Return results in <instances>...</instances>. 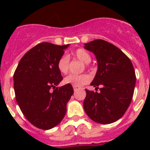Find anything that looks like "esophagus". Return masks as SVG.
Returning a JSON list of instances; mask_svg holds the SVG:
<instances>
[{
    "mask_svg": "<svg viewBox=\"0 0 150 150\" xmlns=\"http://www.w3.org/2000/svg\"><path fill=\"white\" fill-rule=\"evenodd\" d=\"M73 89H74V91H76L78 89H79V87L77 86H73Z\"/></svg>",
    "mask_w": 150,
    "mask_h": 150,
    "instance_id": "1",
    "label": "esophagus"
}]
</instances>
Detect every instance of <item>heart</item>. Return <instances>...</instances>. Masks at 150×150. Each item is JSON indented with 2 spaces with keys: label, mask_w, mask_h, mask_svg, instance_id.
Masks as SVG:
<instances>
[{
  "label": "heart",
  "mask_w": 150,
  "mask_h": 150,
  "mask_svg": "<svg viewBox=\"0 0 150 150\" xmlns=\"http://www.w3.org/2000/svg\"><path fill=\"white\" fill-rule=\"evenodd\" d=\"M73 55L75 58L82 61L84 64H89L91 61V56L86 50L82 48H79L73 53ZM57 69L61 74L65 75L69 71V57L66 55H63L59 58L57 63ZM91 80V77L87 74L75 75H69L64 79V82L65 84L72 85L73 86H82L83 85L89 83Z\"/></svg>",
  "instance_id": "heart-1"
}]
</instances>
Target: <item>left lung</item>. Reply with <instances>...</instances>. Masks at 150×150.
I'll return each mask as SVG.
<instances>
[{
  "label": "left lung",
  "instance_id": "1",
  "mask_svg": "<svg viewBox=\"0 0 150 150\" xmlns=\"http://www.w3.org/2000/svg\"><path fill=\"white\" fill-rule=\"evenodd\" d=\"M85 49L93 52L98 69L91 86L100 93L86 89L83 107L95 122L113 123L123 116L129 107L135 89V72L132 63L119 48L112 43L95 40L85 43Z\"/></svg>",
  "mask_w": 150,
  "mask_h": 150
}]
</instances>
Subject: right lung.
<instances>
[{
    "label": "right lung",
    "instance_id": "add662e5",
    "mask_svg": "<svg viewBox=\"0 0 150 150\" xmlns=\"http://www.w3.org/2000/svg\"><path fill=\"white\" fill-rule=\"evenodd\" d=\"M68 46L39 43L25 53L15 69L16 101L25 118L36 128H53L66 114L74 90L70 84L57 87L63 79L57 63Z\"/></svg>",
    "mask_w": 150,
    "mask_h": 150
}]
</instances>
